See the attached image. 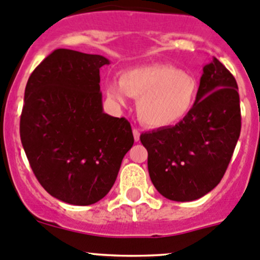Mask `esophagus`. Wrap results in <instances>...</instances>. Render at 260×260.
Instances as JSON below:
<instances>
[{
    "label": "esophagus",
    "mask_w": 260,
    "mask_h": 260,
    "mask_svg": "<svg viewBox=\"0 0 260 260\" xmlns=\"http://www.w3.org/2000/svg\"><path fill=\"white\" fill-rule=\"evenodd\" d=\"M140 136H141L140 131H138L137 128H133V137H135L136 142H138V141H140Z\"/></svg>",
    "instance_id": "obj_1"
}]
</instances>
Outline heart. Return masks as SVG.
Masks as SVG:
<instances>
[{"label": "heart", "instance_id": "b5f03b06", "mask_svg": "<svg viewBox=\"0 0 260 260\" xmlns=\"http://www.w3.org/2000/svg\"><path fill=\"white\" fill-rule=\"evenodd\" d=\"M106 95L118 107L128 98L138 99L137 113L152 128H169L185 120L195 108L199 81L192 74L170 64H149L131 68L119 80L106 81Z\"/></svg>", "mask_w": 260, "mask_h": 260}]
</instances>
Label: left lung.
Wrapping results in <instances>:
<instances>
[{
  "label": "left lung",
  "mask_w": 260,
  "mask_h": 260,
  "mask_svg": "<svg viewBox=\"0 0 260 260\" xmlns=\"http://www.w3.org/2000/svg\"><path fill=\"white\" fill-rule=\"evenodd\" d=\"M198 103L185 120L141 135L156 190L172 201H193L216 187L242 128L238 84L212 57L203 68Z\"/></svg>",
  "instance_id": "1"
}]
</instances>
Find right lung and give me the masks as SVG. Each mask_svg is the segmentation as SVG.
<instances>
[{
    "instance_id": "right-lung-1",
    "label": "right lung",
    "mask_w": 260,
    "mask_h": 260,
    "mask_svg": "<svg viewBox=\"0 0 260 260\" xmlns=\"http://www.w3.org/2000/svg\"><path fill=\"white\" fill-rule=\"evenodd\" d=\"M109 62L102 55L57 49L26 84L22 147L41 186L72 205L103 199L135 142L129 122L103 111L99 69Z\"/></svg>"
}]
</instances>
